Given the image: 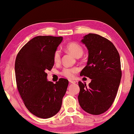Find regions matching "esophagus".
<instances>
[{"label":"esophagus","mask_w":134,"mask_h":134,"mask_svg":"<svg viewBox=\"0 0 134 134\" xmlns=\"http://www.w3.org/2000/svg\"><path fill=\"white\" fill-rule=\"evenodd\" d=\"M69 82L70 83V84H74L76 83V82L73 80H69Z\"/></svg>","instance_id":"34e87169"}]
</instances>
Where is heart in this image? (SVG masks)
Segmentation results:
<instances>
[{"label":"heart","instance_id":"heart-1","mask_svg":"<svg viewBox=\"0 0 134 134\" xmlns=\"http://www.w3.org/2000/svg\"><path fill=\"white\" fill-rule=\"evenodd\" d=\"M66 50L75 58H80L83 53V49L80 44L76 42H70L65 46ZM53 60L56 63H58L60 61V52L59 49L55 51L53 55ZM78 69L76 67L64 68L61 74L63 76L67 78H72L75 73L78 72Z\"/></svg>","mask_w":134,"mask_h":134}]
</instances>
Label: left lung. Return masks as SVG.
<instances>
[{"instance_id": "left-lung-1", "label": "left lung", "mask_w": 134, "mask_h": 134, "mask_svg": "<svg viewBox=\"0 0 134 134\" xmlns=\"http://www.w3.org/2000/svg\"><path fill=\"white\" fill-rule=\"evenodd\" d=\"M82 42L89 51V57L80 75L92 81L87 86L78 82L79 103L85 112L100 115L111 107L117 94L121 78L120 56L112 42L98 35L89 33Z\"/></svg>"}]
</instances>
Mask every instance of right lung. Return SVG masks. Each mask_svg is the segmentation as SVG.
<instances>
[{"instance_id": "obj_1", "label": "right lung", "mask_w": 134, "mask_h": 134, "mask_svg": "<svg viewBox=\"0 0 134 134\" xmlns=\"http://www.w3.org/2000/svg\"><path fill=\"white\" fill-rule=\"evenodd\" d=\"M62 40V37H35L21 48L15 59L18 92L27 109L40 118H49L59 112L69 85L64 78L55 84L47 79L46 71L52 69L54 53Z\"/></svg>"}]
</instances>
